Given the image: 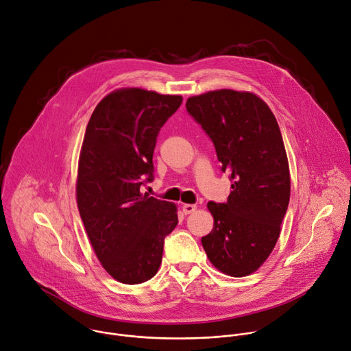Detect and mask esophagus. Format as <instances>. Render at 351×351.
<instances>
[{
	"mask_svg": "<svg viewBox=\"0 0 351 351\" xmlns=\"http://www.w3.org/2000/svg\"><path fill=\"white\" fill-rule=\"evenodd\" d=\"M182 210H183V213H184L186 215H189V214L194 213V211L197 210V207H195V206H193V204H183Z\"/></svg>",
	"mask_w": 351,
	"mask_h": 351,
	"instance_id": "obj_1",
	"label": "esophagus"
}]
</instances>
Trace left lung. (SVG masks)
Listing matches in <instances>:
<instances>
[{"label": "left lung", "mask_w": 351, "mask_h": 351, "mask_svg": "<svg viewBox=\"0 0 351 351\" xmlns=\"http://www.w3.org/2000/svg\"><path fill=\"white\" fill-rule=\"evenodd\" d=\"M189 114L214 141L222 171L230 175L228 202H210L211 233L202 237L211 264L241 278L269 257L290 198V171L279 125L252 91L221 88L189 97Z\"/></svg>", "instance_id": "obj_1"}]
</instances>
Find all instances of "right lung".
Wrapping results in <instances>:
<instances>
[{
	"label": "right lung",
	"mask_w": 351,
	"mask_h": 351,
	"mask_svg": "<svg viewBox=\"0 0 351 351\" xmlns=\"http://www.w3.org/2000/svg\"><path fill=\"white\" fill-rule=\"evenodd\" d=\"M182 95L140 87L111 91L87 123L79 156L76 202L94 253L118 282L136 285L160 269L164 239L178 225V207L147 193L160 129Z\"/></svg>",
	"instance_id": "obj_1"
}]
</instances>
